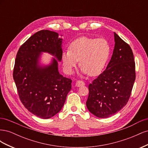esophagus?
Masks as SVG:
<instances>
[{
    "instance_id": "obj_1",
    "label": "esophagus",
    "mask_w": 148,
    "mask_h": 148,
    "mask_svg": "<svg viewBox=\"0 0 148 148\" xmlns=\"http://www.w3.org/2000/svg\"><path fill=\"white\" fill-rule=\"evenodd\" d=\"M84 84H85L84 83L83 81H82V80H78V81L76 82V86H77V87L83 86Z\"/></svg>"
}]
</instances>
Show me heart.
Returning a JSON list of instances; mask_svg holds the SVG:
<instances>
[{
  "label": "heart",
  "instance_id": "1",
  "mask_svg": "<svg viewBox=\"0 0 148 148\" xmlns=\"http://www.w3.org/2000/svg\"><path fill=\"white\" fill-rule=\"evenodd\" d=\"M110 54V46L106 39L83 36L70 44L69 50L62 53V61L68 74L73 73L79 60L82 72L93 77L103 71Z\"/></svg>",
  "mask_w": 148,
  "mask_h": 148
}]
</instances>
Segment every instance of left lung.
<instances>
[{
  "mask_svg": "<svg viewBox=\"0 0 148 148\" xmlns=\"http://www.w3.org/2000/svg\"><path fill=\"white\" fill-rule=\"evenodd\" d=\"M115 46L106 69L89 84L87 108L99 118H107L126 106L136 78L132 49L114 33Z\"/></svg>",
  "mask_w": 148,
  "mask_h": 148,
  "instance_id": "1",
  "label": "left lung"
}]
</instances>
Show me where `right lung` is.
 <instances>
[{"label": "right lung", "mask_w": 148, "mask_h": 148, "mask_svg": "<svg viewBox=\"0 0 148 148\" xmlns=\"http://www.w3.org/2000/svg\"><path fill=\"white\" fill-rule=\"evenodd\" d=\"M62 39L49 30L36 33L20 47L16 56L13 77L20 99L28 111L47 119L60 111L71 89V79L58 70L57 60L40 66L42 52H47L61 61Z\"/></svg>", "instance_id": "right-lung-1"}]
</instances>
